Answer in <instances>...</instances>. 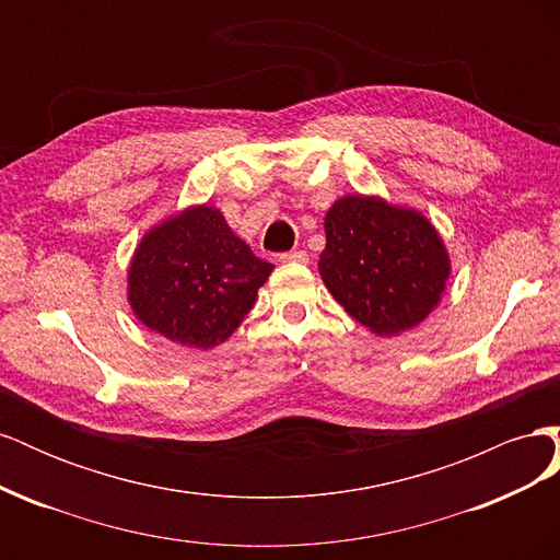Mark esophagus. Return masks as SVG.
I'll return each instance as SVG.
<instances>
[{
  "label": "esophagus",
  "instance_id": "obj_1",
  "mask_svg": "<svg viewBox=\"0 0 560 560\" xmlns=\"http://www.w3.org/2000/svg\"><path fill=\"white\" fill-rule=\"evenodd\" d=\"M280 261H284V264H308V254L303 249L284 252V254H280Z\"/></svg>",
  "mask_w": 560,
  "mask_h": 560
}]
</instances>
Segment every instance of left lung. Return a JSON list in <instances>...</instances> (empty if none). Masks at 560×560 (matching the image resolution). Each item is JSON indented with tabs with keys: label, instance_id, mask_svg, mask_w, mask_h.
I'll return each mask as SVG.
<instances>
[{
	"label": "left lung",
	"instance_id": "left-lung-1",
	"mask_svg": "<svg viewBox=\"0 0 560 560\" xmlns=\"http://www.w3.org/2000/svg\"><path fill=\"white\" fill-rule=\"evenodd\" d=\"M319 276L343 311L376 336L418 327L442 301L451 257L416 208L348 194L325 214Z\"/></svg>",
	"mask_w": 560,
	"mask_h": 560
}]
</instances>
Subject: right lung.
Returning <instances> with one entry per match:
<instances>
[{
  "label": "right lung",
  "mask_w": 560,
  "mask_h": 560,
  "mask_svg": "<svg viewBox=\"0 0 560 560\" xmlns=\"http://www.w3.org/2000/svg\"><path fill=\"white\" fill-rule=\"evenodd\" d=\"M276 266L214 206H189L151 226L128 266V303L147 329L177 346L212 350L241 327Z\"/></svg>",
  "instance_id": "obj_1"
}]
</instances>
